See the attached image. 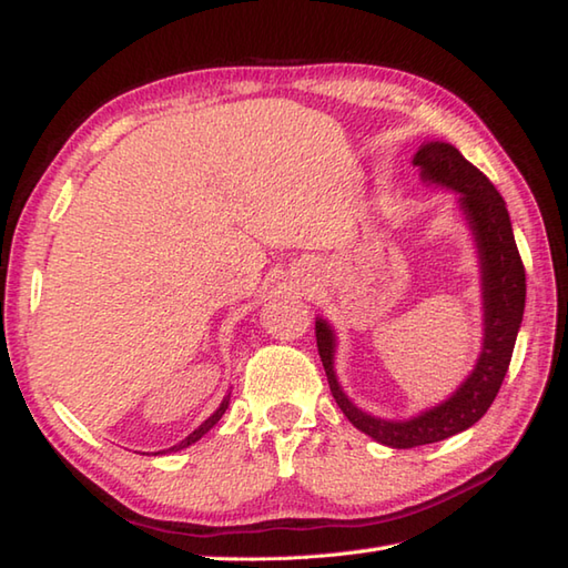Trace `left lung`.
Segmentation results:
<instances>
[{"label": "left lung", "instance_id": "8db88e82", "mask_svg": "<svg viewBox=\"0 0 568 568\" xmlns=\"http://www.w3.org/2000/svg\"><path fill=\"white\" fill-rule=\"evenodd\" d=\"M413 165L419 168L422 183L454 192L458 212L464 214L474 239L484 305V336L474 368L449 397L419 409L413 417L388 419L371 415L344 393L336 376V329L324 317L315 322L320 358L336 405L358 432L390 449H413L449 439L474 427L488 413L508 373L525 312V265L517 253L508 207L496 185L446 141H422L413 155Z\"/></svg>", "mask_w": 568, "mask_h": 568}]
</instances>
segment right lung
<instances>
[{"instance_id": "1", "label": "right lung", "mask_w": 568, "mask_h": 568, "mask_svg": "<svg viewBox=\"0 0 568 568\" xmlns=\"http://www.w3.org/2000/svg\"><path fill=\"white\" fill-rule=\"evenodd\" d=\"M229 397H232V390H229V393L224 395V400L220 403V407H216V409H214V413H212V415H210L207 419H204V422H202V425H200V427H197L195 432H190V434H187V437H185L183 442H178V444H173V446H171V449H163V452H155V454H171V452H180V449H187V446H190V444H195V442H200V439L204 437V434H207V432H210V429H212V427L216 425V422H220V419H222V415L226 413V407H229Z\"/></svg>"}]
</instances>
